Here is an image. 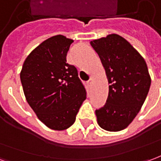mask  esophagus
Instances as JSON below:
<instances>
[{"instance_id": "esophagus-1", "label": "esophagus", "mask_w": 161, "mask_h": 161, "mask_svg": "<svg viewBox=\"0 0 161 161\" xmlns=\"http://www.w3.org/2000/svg\"><path fill=\"white\" fill-rule=\"evenodd\" d=\"M92 83H93V78H92V77H91V78H90V80L88 81V84L91 85V84H92Z\"/></svg>"}]
</instances>
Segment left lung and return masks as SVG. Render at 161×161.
<instances>
[{
    "label": "left lung",
    "instance_id": "8db88e82",
    "mask_svg": "<svg viewBox=\"0 0 161 161\" xmlns=\"http://www.w3.org/2000/svg\"><path fill=\"white\" fill-rule=\"evenodd\" d=\"M109 84L107 102L96 110L98 125L104 130L121 131L141 110L151 85L143 57L118 34H108L91 41Z\"/></svg>",
    "mask_w": 161,
    "mask_h": 161
}]
</instances>
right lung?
Returning a JSON list of instances; mask_svg holds the SVG:
<instances>
[{"mask_svg":"<svg viewBox=\"0 0 161 161\" xmlns=\"http://www.w3.org/2000/svg\"><path fill=\"white\" fill-rule=\"evenodd\" d=\"M73 40L51 37L26 57L20 71L24 95L38 118L53 130L73 124L86 91L74 65L66 63Z\"/></svg>","mask_w":161,"mask_h":161,"instance_id":"add662e5","label":"right lung"}]
</instances>
